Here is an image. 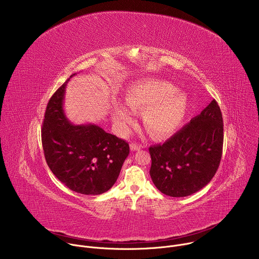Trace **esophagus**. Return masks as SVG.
Masks as SVG:
<instances>
[{
    "instance_id": "1",
    "label": "esophagus",
    "mask_w": 259,
    "mask_h": 259,
    "mask_svg": "<svg viewBox=\"0 0 259 259\" xmlns=\"http://www.w3.org/2000/svg\"><path fill=\"white\" fill-rule=\"evenodd\" d=\"M130 149H131V151H133V152L139 151V150L141 149V145H139V144H137V143H131V144H130Z\"/></svg>"
}]
</instances>
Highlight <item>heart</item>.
<instances>
[{"mask_svg":"<svg viewBox=\"0 0 259 259\" xmlns=\"http://www.w3.org/2000/svg\"><path fill=\"white\" fill-rule=\"evenodd\" d=\"M128 105L117 104L113 119L121 131L135 123L134 110H144L143 124L153 137L162 139L177 131L188 106L187 96L165 81L145 80L133 85L127 94Z\"/></svg>","mask_w":259,"mask_h":259,"instance_id":"1","label":"heart"}]
</instances>
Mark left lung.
<instances>
[{
  "label": "left lung",
  "mask_w": 259,
  "mask_h": 259,
  "mask_svg": "<svg viewBox=\"0 0 259 259\" xmlns=\"http://www.w3.org/2000/svg\"><path fill=\"white\" fill-rule=\"evenodd\" d=\"M223 145V115L213 99L170 139L149 149L150 174L156 188L176 198L199 192L215 175Z\"/></svg>",
  "instance_id": "8db88e82"
}]
</instances>
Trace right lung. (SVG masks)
I'll list each match as a JSON object with an SVG mask.
<instances>
[{
  "label": "right lung",
  "mask_w": 259,
  "mask_h": 259,
  "mask_svg": "<svg viewBox=\"0 0 259 259\" xmlns=\"http://www.w3.org/2000/svg\"><path fill=\"white\" fill-rule=\"evenodd\" d=\"M50 98L42 127V144L52 173L69 190L100 195L117 181L129 155V144L94 124H71L63 109L65 87Z\"/></svg>",
  "instance_id": "right-lung-1"
}]
</instances>
